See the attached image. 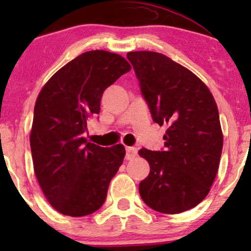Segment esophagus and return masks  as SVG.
Wrapping results in <instances>:
<instances>
[{
	"instance_id": "1",
	"label": "esophagus",
	"mask_w": 251,
	"mask_h": 251,
	"mask_svg": "<svg viewBox=\"0 0 251 251\" xmlns=\"http://www.w3.org/2000/svg\"><path fill=\"white\" fill-rule=\"evenodd\" d=\"M137 154H138V151L135 148H126V159L127 160L133 159Z\"/></svg>"
}]
</instances>
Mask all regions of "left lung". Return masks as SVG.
<instances>
[{
  "mask_svg": "<svg viewBox=\"0 0 251 251\" xmlns=\"http://www.w3.org/2000/svg\"><path fill=\"white\" fill-rule=\"evenodd\" d=\"M126 56L153 122L168 125L165 150H139L150 164L140 197L162 214L195 208L209 194L223 148L214 97L200 77L164 54L142 50Z\"/></svg>",
  "mask_w": 251,
  "mask_h": 251,
  "instance_id": "1",
  "label": "left lung"
}]
</instances>
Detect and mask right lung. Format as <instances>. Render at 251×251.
I'll return each mask as SVG.
<instances>
[{"label":"right lung","mask_w":251,"mask_h":251,"mask_svg":"<svg viewBox=\"0 0 251 251\" xmlns=\"http://www.w3.org/2000/svg\"><path fill=\"white\" fill-rule=\"evenodd\" d=\"M129 71L118 54L86 51L57 71L37 97L30 132L34 172L47 201L62 215L87 216L105 203L125 148H101L83 133L89 118L99 114L105 89Z\"/></svg>","instance_id":"obj_1"}]
</instances>
